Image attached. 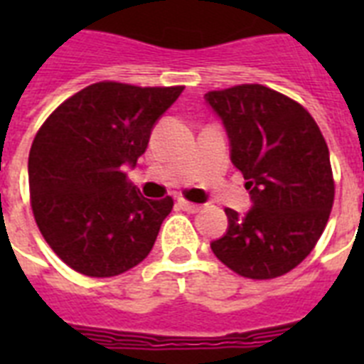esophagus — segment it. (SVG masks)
<instances>
[{
	"label": "esophagus",
	"mask_w": 364,
	"mask_h": 364,
	"mask_svg": "<svg viewBox=\"0 0 364 364\" xmlns=\"http://www.w3.org/2000/svg\"><path fill=\"white\" fill-rule=\"evenodd\" d=\"M177 204H179V208H181L183 211H188V213H198V211L202 210V205L193 204V202H188V200L185 198L177 200Z\"/></svg>",
	"instance_id": "obj_1"
}]
</instances>
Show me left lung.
Listing matches in <instances>:
<instances>
[{"mask_svg": "<svg viewBox=\"0 0 364 364\" xmlns=\"http://www.w3.org/2000/svg\"><path fill=\"white\" fill-rule=\"evenodd\" d=\"M205 102L227 128L253 200L245 215L225 210L228 230L211 251L238 276H283L311 253L333 210L327 141L299 102L262 85L211 90Z\"/></svg>", "mask_w": 364, "mask_h": 364, "instance_id": "8db88e82", "label": "left lung"}]
</instances>
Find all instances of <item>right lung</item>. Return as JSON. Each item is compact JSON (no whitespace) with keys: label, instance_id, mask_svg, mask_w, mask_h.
<instances>
[{"label":"right lung","instance_id":"obj_1","mask_svg":"<svg viewBox=\"0 0 364 364\" xmlns=\"http://www.w3.org/2000/svg\"><path fill=\"white\" fill-rule=\"evenodd\" d=\"M183 88L94 82L60 104L36 134L31 211L45 242L82 276H119L151 253L173 198L141 196L124 168L136 166L154 122Z\"/></svg>","mask_w":364,"mask_h":364}]
</instances>
